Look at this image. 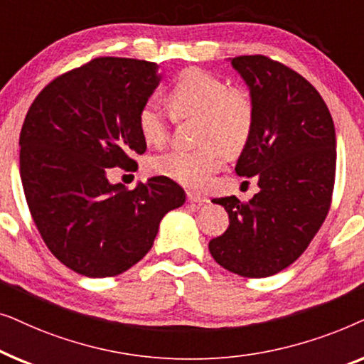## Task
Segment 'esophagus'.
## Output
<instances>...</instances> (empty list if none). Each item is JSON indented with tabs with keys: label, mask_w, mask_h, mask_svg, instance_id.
Masks as SVG:
<instances>
[{
	"label": "esophagus",
	"mask_w": 364,
	"mask_h": 364,
	"mask_svg": "<svg viewBox=\"0 0 364 364\" xmlns=\"http://www.w3.org/2000/svg\"><path fill=\"white\" fill-rule=\"evenodd\" d=\"M187 200L191 202V203H198V205H200V203H207V202H208V198H207V197H203V196H200V193H196V192H187Z\"/></svg>",
	"instance_id": "esophagus-1"
}]
</instances>
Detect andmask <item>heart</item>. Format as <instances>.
Here are the masks:
<instances>
[{"label":"heart","mask_w":364,"mask_h":364,"mask_svg":"<svg viewBox=\"0 0 364 364\" xmlns=\"http://www.w3.org/2000/svg\"><path fill=\"white\" fill-rule=\"evenodd\" d=\"M172 114L197 117V142L192 151L164 152L151 161V171L191 188L205 187L222 159L237 157L255 127V102L243 87H228L225 79L198 68L178 74L167 94ZM137 129L149 146H161L168 137V121L156 102H144L137 112Z\"/></svg>","instance_id":"1"}]
</instances>
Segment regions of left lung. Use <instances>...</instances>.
<instances>
[{
  "label": "left lung",
  "mask_w": 364,
  "mask_h": 364,
  "mask_svg": "<svg viewBox=\"0 0 364 364\" xmlns=\"http://www.w3.org/2000/svg\"><path fill=\"white\" fill-rule=\"evenodd\" d=\"M232 66L255 102V127L235 172L255 177L252 200L213 198L230 223L208 242L218 265L240 277L263 278L290 267L320 230L331 205L336 134L320 92L285 64L255 54Z\"/></svg>",
  "instance_id": "1"
}]
</instances>
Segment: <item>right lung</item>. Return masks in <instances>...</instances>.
<instances>
[{
	"label": "right lung",
	"mask_w": 364,
	"mask_h": 364,
	"mask_svg": "<svg viewBox=\"0 0 364 364\" xmlns=\"http://www.w3.org/2000/svg\"><path fill=\"white\" fill-rule=\"evenodd\" d=\"M156 63L96 58L53 79L19 134V173L49 252L89 278L116 277L151 250L159 223L186 192L159 176L127 191L112 167L136 171L147 144L137 112L161 82Z\"/></svg>",
	"instance_id": "obj_1"
}]
</instances>
